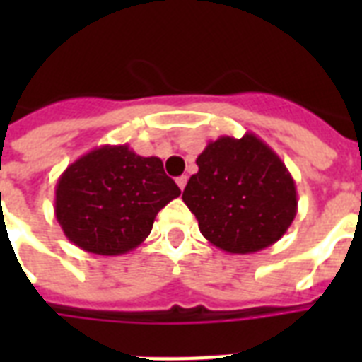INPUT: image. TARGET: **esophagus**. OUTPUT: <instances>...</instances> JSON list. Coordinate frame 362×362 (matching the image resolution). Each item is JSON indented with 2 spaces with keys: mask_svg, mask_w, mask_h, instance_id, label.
<instances>
[{
  "mask_svg": "<svg viewBox=\"0 0 362 362\" xmlns=\"http://www.w3.org/2000/svg\"><path fill=\"white\" fill-rule=\"evenodd\" d=\"M176 184H178V187H180V189H184V187H186V184H187V176L186 175L178 176V178H176Z\"/></svg>",
  "mask_w": 362,
  "mask_h": 362,
  "instance_id": "1",
  "label": "esophagus"
}]
</instances>
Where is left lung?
Here are the masks:
<instances>
[{
    "label": "left lung",
    "instance_id": "1",
    "mask_svg": "<svg viewBox=\"0 0 362 362\" xmlns=\"http://www.w3.org/2000/svg\"><path fill=\"white\" fill-rule=\"evenodd\" d=\"M182 201L203 237L227 253H255L280 240L297 216V187L280 156L253 133L210 141Z\"/></svg>",
    "mask_w": 362,
    "mask_h": 362
}]
</instances>
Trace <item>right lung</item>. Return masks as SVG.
I'll list each match as a JSON object with an SVG mask.
<instances>
[{"mask_svg": "<svg viewBox=\"0 0 362 362\" xmlns=\"http://www.w3.org/2000/svg\"><path fill=\"white\" fill-rule=\"evenodd\" d=\"M180 193L159 158H142L127 144H105L62 173L54 212L75 246L122 255L141 246L159 210Z\"/></svg>", "mask_w": 362, "mask_h": 362, "instance_id": "add662e5", "label": "right lung"}]
</instances>
